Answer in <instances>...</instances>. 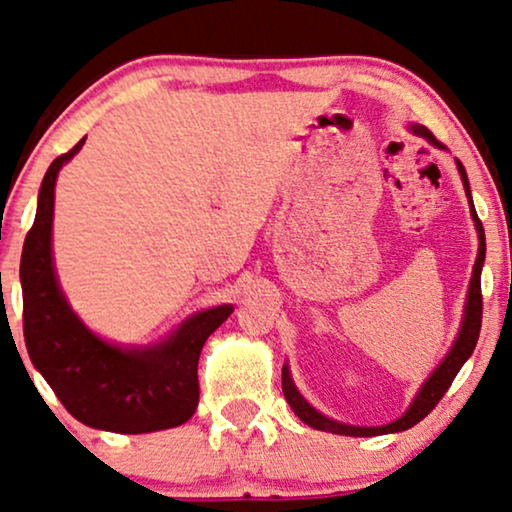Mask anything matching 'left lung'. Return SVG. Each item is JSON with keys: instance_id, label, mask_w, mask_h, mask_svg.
<instances>
[{"instance_id": "1", "label": "left lung", "mask_w": 512, "mask_h": 512, "mask_svg": "<svg viewBox=\"0 0 512 512\" xmlns=\"http://www.w3.org/2000/svg\"><path fill=\"white\" fill-rule=\"evenodd\" d=\"M411 131H414L416 135L425 137V140H430L434 147H441V142L430 131H427L425 126H411ZM457 170H460V177L464 181V190H467V197H469V204H471V216H474L480 246H478L476 264H474V278H471V285H469L467 308H464V322H462V329H460V335H457L453 349L444 358V363H441L439 368L432 372L430 379L425 381V386L421 388V393L416 395V400L411 402L407 414L398 418V421L381 425V427L342 425L338 421H331V418L322 416L319 411L312 409L310 404L301 398V393L296 391L294 381H292V377H289V370L285 365V368H282V393H285V398L289 402V407L294 409V414L299 416L305 425L315 427V430H322V432L345 434V437H377V434L409 430V427L421 423L423 418L430 414L434 407H437V402L444 398L448 388H451L453 379L457 377V372H460L464 361H467V358L474 354V347H476L478 335H480V322H483V294H480V271H483V262H485V230H483V223H480L478 213L474 209V202H471L469 179H467V172H464V165L460 163V160H457Z\"/></svg>"}]
</instances>
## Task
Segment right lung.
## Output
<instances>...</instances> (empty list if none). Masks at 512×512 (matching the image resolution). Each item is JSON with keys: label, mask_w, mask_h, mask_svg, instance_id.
<instances>
[{"label": "right lung", "mask_w": 512, "mask_h": 512, "mask_svg": "<svg viewBox=\"0 0 512 512\" xmlns=\"http://www.w3.org/2000/svg\"><path fill=\"white\" fill-rule=\"evenodd\" d=\"M87 140V137H85ZM85 140L57 156L45 172L32 230L22 248V329L29 358L80 423L119 434L167 430L188 421L200 402L197 361L232 305L197 312L163 345H108L73 315L52 269V209L59 167Z\"/></svg>", "instance_id": "1"}]
</instances>
